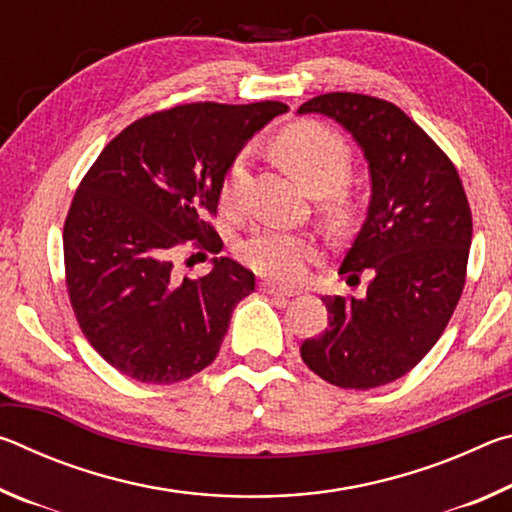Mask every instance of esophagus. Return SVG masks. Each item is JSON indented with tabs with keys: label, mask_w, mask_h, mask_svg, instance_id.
Masks as SVG:
<instances>
[{
	"label": "esophagus",
	"mask_w": 512,
	"mask_h": 512,
	"mask_svg": "<svg viewBox=\"0 0 512 512\" xmlns=\"http://www.w3.org/2000/svg\"><path fill=\"white\" fill-rule=\"evenodd\" d=\"M259 289H262L264 293H268V296H273V298H291V296H296V293L293 291H287V289H280V287H275V284H271V282H262L259 284Z\"/></svg>",
	"instance_id": "1"
}]
</instances>
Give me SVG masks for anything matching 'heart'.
<instances>
[{
    "label": "heart",
    "mask_w": 512,
    "mask_h": 512,
    "mask_svg": "<svg viewBox=\"0 0 512 512\" xmlns=\"http://www.w3.org/2000/svg\"><path fill=\"white\" fill-rule=\"evenodd\" d=\"M275 144L302 183L316 196L325 198V212L336 221L348 219L354 203L343 187L352 176L354 155L345 137L316 121H302L284 128ZM248 164V151H241L223 176L221 201L230 210H237L244 201ZM239 255L250 271L266 280L293 284L305 277L307 266L316 257V246L296 232L262 228L241 244Z\"/></svg>",
    "instance_id": "heart-1"
}]
</instances>
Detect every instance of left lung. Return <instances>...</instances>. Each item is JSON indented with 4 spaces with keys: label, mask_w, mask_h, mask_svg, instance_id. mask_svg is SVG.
<instances>
[{
    "label": "left lung",
    "mask_w": 512,
    "mask_h": 512,
    "mask_svg": "<svg viewBox=\"0 0 512 512\" xmlns=\"http://www.w3.org/2000/svg\"><path fill=\"white\" fill-rule=\"evenodd\" d=\"M298 112L343 124L370 162L368 216L341 275H370L366 296H325L327 329L300 345L320 379L368 391L404 377L452 318L467 280L472 210L449 155L395 103L327 92Z\"/></svg>",
    "instance_id": "left-lung-1"
}]
</instances>
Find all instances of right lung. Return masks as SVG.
<instances>
[{
    "instance_id": "right-lung-1",
    "label": "right lung",
    "mask_w": 512,
    "mask_h": 512,
    "mask_svg": "<svg viewBox=\"0 0 512 512\" xmlns=\"http://www.w3.org/2000/svg\"><path fill=\"white\" fill-rule=\"evenodd\" d=\"M287 110L280 101H198L151 112L83 176L63 228L67 296L85 339L121 375L176 384L216 359L255 275L214 257L210 273L180 280L173 257L221 253L212 219L225 171L250 135Z\"/></svg>"
}]
</instances>
